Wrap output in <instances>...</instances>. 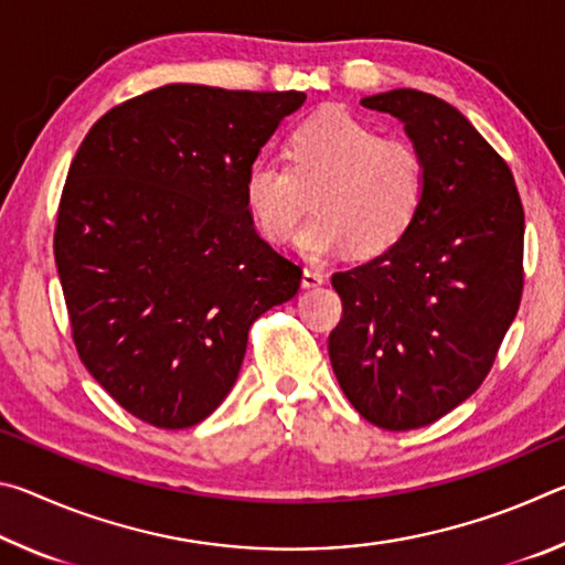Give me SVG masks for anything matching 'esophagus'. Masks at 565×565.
<instances>
[{
    "instance_id": "obj_1",
    "label": "esophagus",
    "mask_w": 565,
    "mask_h": 565,
    "mask_svg": "<svg viewBox=\"0 0 565 565\" xmlns=\"http://www.w3.org/2000/svg\"><path fill=\"white\" fill-rule=\"evenodd\" d=\"M301 284L303 289H317V286L323 284V274L319 269H313V266H306L301 274Z\"/></svg>"
}]
</instances>
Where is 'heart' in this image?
<instances>
[{
  "label": "heart",
  "mask_w": 565,
  "mask_h": 565,
  "mask_svg": "<svg viewBox=\"0 0 565 565\" xmlns=\"http://www.w3.org/2000/svg\"><path fill=\"white\" fill-rule=\"evenodd\" d=\"M289 160L259 157L244 177V199L259 232L276 242L294 234L303 191L317 189L313 214L296 234L309 259L351 246L379 256L416 224L428 191V167L406 141H388L374 124L347 109L313 114L289 137Z\"/></svg>",
  "instance_id": "1"
}]
</instances>
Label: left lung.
<instances>
[{
	"instance_id": "1",
	"label": "left lung",
	"mask_w": 565,
	"mask_h": 565,
	"mask_svg": "<svg viewBox=\"0 0 565 565\" xmlns=\"http://www.w3.org/2000/svg\"><path fill=\"white\" fill-rule=\"evenodd\" d=\"M391 114L428 167L416 224L388 252L331 276L343 317L329 337L351 406L386 431L428 426L483 384L523 291V206L513 174L434 94L363 97Z\"/></svg>"
}]
</instances>
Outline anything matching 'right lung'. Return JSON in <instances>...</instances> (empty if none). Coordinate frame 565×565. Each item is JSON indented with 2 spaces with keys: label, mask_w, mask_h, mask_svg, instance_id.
Returning a JSON list of instances; mask_svg holds the SVG:
<instances>
[{
  "label": "right lung",
  "mask_w": 565,
  "mask_h": 565,
  "mask_svg": "<svg viewBox=\"0 0 565 565\" xmlns=\"http://www.w3.org/2000/svg\"><path fill=\"white\" fill-rule=\"evenodd\" d=\"M303 102L167 84L104 114L76 151L54 232L72 337L145 424L212 416L252 323L299 291L301 266L256 232L244 177Z\"/></svg>",
  "instance_id": "obj_1"
}]
</instances>
